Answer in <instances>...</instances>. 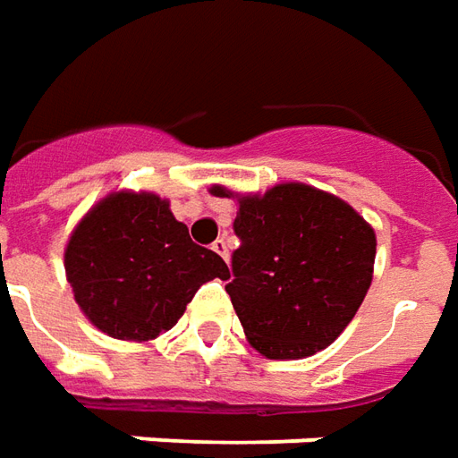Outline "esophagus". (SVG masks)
I'll return each mask as SVG.
<instances>
[{
	"label": "esophagus",
	"mask_w": 458,
	"mask_h": 458,
	"mask_svg": "<svg viewBox=\"0 0 458 458\" xmlns=\"http://www.w3.org/2000/svg\"><path fill=\"white\" fill-rule=\"evenodd\" d=\"M210 248L218 252L223 260H228V240L218 238V240H216V242H213V245H210Z\"/></svg>",
	"instance_id": "obj_1"
}]
</instances>
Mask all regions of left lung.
<instances>
[{"instance_id":"obj_1","label":"left lung","mask_w":458,"mask_h":458,"mask_svg":"<svg viewBox=\"0 0 458 458\" xmlns=\"http://www.w3.org/2000/svg\"><path fill=\"white\" fill-rule=\"evenodd\" d=\"M213 193L230 196L225 188ZM238 203L233 230L240 245L225 290L248 340L267 360L325 350L369 290L374 230L344 200L302 183Z\"/></svg>"}]
</instances>
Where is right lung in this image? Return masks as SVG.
Returning a JSON list of instances; mask_svg holds the SVG:
<instances>
[{"label": "right lung", "mask_w": 458, "mask_h": 458, "mask_svg": "<svg viewBox=\"0 0 458 458\" xmlns=\"http://www.w3.org/2000/svg\"><path fill=\"white\" fill-rule=\"evenodd\" d=\"M66 277L84 315L116 340L146 342L171 329L213 277L218 252L196 245L153 193H114L89 210L66 245Z\"/></svg>", "instance_id": "1"}]
</instances>
